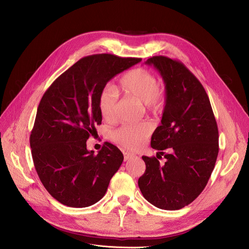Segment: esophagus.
Returning <instances> with one entry per match:
<instances>
[{"mask_svg": "<svg viewBox=\"0 0 249 249\" xmlns=\"http://www.w3.org/2000/svg\"><path fill=\"white\" fill-rule=\"evenodd\" d=\"M136 156L133 155V154H130V152H124V161H126V160H130V159H133L135 158Z\"/></svg>", "mask_w": 249, "mask_h": 249, "instance_id": "34e87169", "label": "esophagus"}]
</instances>
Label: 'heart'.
<instances>
[{"label": "heart", "instance_id": "obj_1", "mask_svg": "<svg viewBox=\"0 0 249 249\" xmlns=\"http://www.w3.org/2000/svg\"><path fill=\"white\" fill-rule=\"evenodd\" d=\"M118 89L129 97L135 98L144 104L147 110L158 114L160 113L165 105L164 89L158 84L156 75L151 71L138 68L122 75ZM118 93L112 88L103 90L99 100V108L103 119L108 123L117 118ZM152 131L150 123L123 125L111 135L114 142L131 150L141 148Z\"/></svg>", "mask_w": 249, "mask_h": 249}]
</instances>
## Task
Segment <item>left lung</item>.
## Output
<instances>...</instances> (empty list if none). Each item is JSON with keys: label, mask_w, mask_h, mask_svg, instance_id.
<instances>
[{"label": "left lung", "mask_w": 249, "mask_h": 249, "mask_svg": "<svg viewBox=\"0 0 249 249\" xmlns=\"http://www.w3.org/2000/svg\"><path fill=\"white\" fill-rule=\"evenodd\" d=\"M165 84L161 124L152 133L156 157H142L144 174L139 178L143 197L155 206L178 210L204 189L218 155V128L208 95L181 62L163 55L149 58ZM163 155L164 164L159 160Z\"/></svg>", "instance_id": "left-lung-1"}]
</instances>
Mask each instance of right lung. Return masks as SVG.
Segmentation results:
<instances>
[{
    "instance_id": "right-lung-1",
    "label": "right lung",
    "mask_w": 249,
    "mask_h": 249,
    "mask_svg": "<svg viewBox=\"0 0 249 249\" xmlns=\"http://www.w3.org/2000/svg\"><path fill=\"white\" fill-rule=\"evenodd\" d=\"M142 59L110 53L85 56L46 90L37 107L30 144L35 168L48 193L70 207H87L107 193L123 163L122 151L109 142L87 149L102 124L100 95L114 75Z\"/></svg>"
}]
</instances>
